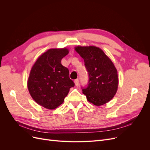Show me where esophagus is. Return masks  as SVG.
<instances>
[{
  "label": "esophagus",
  "mask_w": 150,
  "mask_h": 150,
  "mask_svg": "<svg viewBox=\"0 0 150 150\" xmlns=\"http://www.w3.org/2000/svg\"><path fill=\"white\" fill-rule=\"evenodd\" d=\"M79 83V79H76V80H74V83H75V85H76V86H78Z\"/></svg>",
  "instance_id": "34e87169"
}]
</instances>
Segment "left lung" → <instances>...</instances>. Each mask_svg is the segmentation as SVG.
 Returning a JSON list of instances; mask_svg holds the SVG:
<instances>
[{"mask_svg":"<svg viewBox=\"0 0 150 150\" xmlns=\"http://www.w3.org/2000/svg\"><path fill=\"white\" fill-rule=\"evenodd\" d=\"M75 50L84 59L89 76L88 85L81 86L87 100L96 106L110 101L118 86L117 70L110 59L95 46H78Z\"/></svg>","mask_w":150,"mask_h":150,"instance_id":"left-lung-1","label":"left lung"}]
</instances>
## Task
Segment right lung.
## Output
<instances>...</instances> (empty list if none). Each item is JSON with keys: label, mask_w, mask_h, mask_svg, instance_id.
<instances>
[{"label": "right lung", "mask_w": 150, "mask_h": 150, "mask_svg": "<svg viewBox=\"0 0 150 150\" xmlns=\"http://www.w3.org/2000/svg\"><path fill=\"white\" fill-rule=\"evenodd\" d=\"M67 49H51L40 56L33 66L28 81L30 96L39 105L53 110L64 102L74 83L69 71L61 64Z\"/></svg>", "instance_id": "1"}]
</instances>
